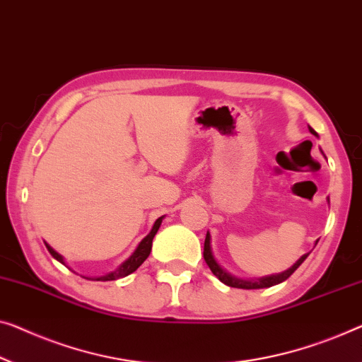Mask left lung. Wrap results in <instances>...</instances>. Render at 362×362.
Returning a JSON list of instances; mask_svg holds the SVG:
<instances>
[{"label": "left lung", "instance_id": "left-lung-1", "mask_svg": "<svg viewBox=\"0 0 362 362\" xmlns=\"http://www.w3.org/2000/svg\"><path fill=\"white\" fill-rule=\"evenodd\" d=\"M309 132L312 134H315V136H319L314 128L309 127ZM317 242L319 240H315V245H317ZM203 255H204V260H206V263H208L209 269H211L216 278H219L221 283L228 284V286H230V288H239V289H262V288H272V286H274V284L286 281V279H288L291 274H293L296 269L302 265V262L309 257V253H304V255H302L293 267L286 269V272L278 273V274H269V276H263V278H257V279H242V278L234 276V274H230L229 272H226V269L221 267L218 260L214 258V253L211 249V235H209V233H206V239H204Z\"/></svg>", "mask_w": 362, "mask_h": 362}]
</instances>
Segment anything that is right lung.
I'll use <instances>...</instances> for the list:
<instances>
[{
    "mask_svg": "<svg viewBox=\"0 0 362 362\" xmlns=\"http://www.w3.org/2000/svg\"><path fill=\"white\" fill-rule=\"evenodd\" d=\"M163 219H164V216H160V218L156 219V223H154V226H153V229H151V233H149L146 237H144V239H143L141 242H139L138 247H136V249H134V252L132 253V255H129V257L127 258V260L123 262L122 265L118 267L117 269H113V272L104 274V276H83V278H86V279H93V281H113V279L125 278V276H128V274H132L133 272H136V269H138L139 267H141V263L149 257L151 247H153V239H154L156 233H158V230H159L160 223H163ZM45 245H47L48 252L52 253V257L55 258V260L63 263V265H66V262H64L63 255H60V253H58L55 249H53V247L48 245L47 242H45ZM66 267H68V265H66Z\"/></svg>",
    "mask_w": 362,
    "mask_h": 362,
    "instance_id": "1",
    "label": "right lung"
}]
</instances>
